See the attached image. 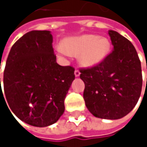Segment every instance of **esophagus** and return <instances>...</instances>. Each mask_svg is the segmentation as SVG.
I'll return each mask as SVG.
<instances>
[{
  "label": "esophagus",
  "mask_w": 147,
  "mask_h": 147,
  "mask_svg": "<svg viewBox=\"0 0 147 147\" xmlns=\"http://www.w3.org/2000/svg\"><path fill=\"white\" fill-rule=\"evenodd\" d=\"M75 76H76V77L80 76V71H79V70H77V69L75 70Z\"/></svg>",
  "instance_id": "esophagus-1"
}]
</instances>
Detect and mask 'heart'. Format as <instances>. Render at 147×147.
<instances>
[{
    "mask_svg": "<svg viewBox=\"0 0 147 147\" xmlns=\"http://www.w3.org/2000/svg\"><path fill=\"white\" fill-rule=\"evenodd\" d=\"M57 52L65 57L78 55L81 65L86 67L94 66L105 59L111 49L110 41L97 35H82L68 37L63 41V46H57Z\"/></svg>",
    "mask_w": 147,
    "mask_h": 147,
    "instance_id": "b5f03b06",
    "label": "heart"
}]
</instances>
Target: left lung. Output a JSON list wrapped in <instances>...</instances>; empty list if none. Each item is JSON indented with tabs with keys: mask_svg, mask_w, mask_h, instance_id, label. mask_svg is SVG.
<instances>
[{
	"mask_svg": "<svg viewBox=\"0 0 147 147\" xmlns=\"http://www.w3.org/2000/svg\"><path fill=\"white\" fill-rule=\"evenodd\" d=\"M113 51L100 64L80 70L83 99L96 117L119 119L137 104L142 88L141 65L134 45L114 30L108 32Z\"/></svg>",
	"mask_w": 147,
	"mask_h": 147,
	"instance_id": "obj_1",
	"label": "left lung"
}]
</instances>
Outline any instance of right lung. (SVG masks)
Masks as SVG:
<instances>
[{
    "mask_svg": "<svg viewBox=\"0 0 147 147\" xmlns=\"http://www.w3.org/2000/svg\"><path fill=\"white\" fill-rule=\"evenodd\" d=\"M52 43L48 30L26 33L12 47L4 70L3 86L9 107L18 118L35 127H47L59 119L75 79L72 66L56 62Z\"/></svg>",
    "mask_w": 147,
    "mask_h": 147,
    "instance_id": "right-lung-1",
    "label": "right lung"
}]
</instances>
